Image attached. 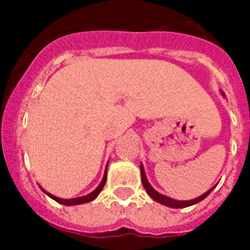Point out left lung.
I'll return each mask as SVG.
<instances>
[{"mask_svg":"<svg viewBox=\"0 0 250 250\" xmlns=\"http://www.w3.org/2000/svg\"><path fill=\"white\" fill-rule=\"evenodd\" d=\"M141 168V182H143V186H144L145 190L148 192V194L150 196V197L153 198V200H156L157 202H160V204H162V205H166V206H170V208H176V209H179V208H187V206H190L193 205V204H197V202H200L201 200H204V198L208 196V194L213 190V188L210 190H208L206 193H204L202 196H200V197L194 198V200H189V201H176V200H172V198L170 197H166V196H164V194L158 193L157 190H154V188H153L150 184H149V182L146 180V176H145V171H144V167H143V165L140 166Z\"/></svg>","mask_w":250,"mask_h":250,"instance_id":"left-lung-1","label":"left lung"}]
</instances>
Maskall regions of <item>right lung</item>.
Masks as SVG:
<instances>
[{
  "label": "right lung",
  "instance_id": "1",
  "mask_svg": "<svg viewBox=\"0 0 250 250\" xmlns=\"http://www.w3.org/2000/svg\"><path fill=\"white\" fill-rule=\"evenodd\" d=\"M106 183V171H105V175H104V179H102L101 184L96 188V189L92 192V193L86 194V196H83V197H78V198H71V200H62V198H58L56 196H53L50 193H46L49 197H52L53 200H56L57 202H60V204H63V205H79V204H85V202H89V201H93L94 198L97 197L98 193L101 192L104 186H105ZM45 192V190H44Z\"/></svg>",
  "mask_w": 250,
  "mask_h": 250
}]
</instances>
